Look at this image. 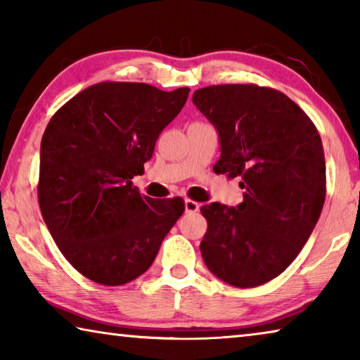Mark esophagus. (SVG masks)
<instances>
[{"instance_id":"34e87169","label":"esophagus","mask_w":360,"mask_h":360,"mask_svg":"<svg viewBox=\"0 0 360 360\" xmlns=\"http://www.w3.org/2000/svg\"><path fill=\"white\" fill-rule=\"evenodd\" d=\"M184 208H186V212H198L200 205L197 202H193V200H186Z\"/></svg>"}]
</instances>
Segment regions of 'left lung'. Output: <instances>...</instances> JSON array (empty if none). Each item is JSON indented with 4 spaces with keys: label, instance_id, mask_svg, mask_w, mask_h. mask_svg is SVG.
Instances as JSON below:
<instances>
[{
    "label": "left lung",
    "instance_id": "1",
    "mask_svg": "<svg viewBox=\"0 0 360 360\" xmlns=\"http://www.w3.org/2000/svg\"><path fill=\"white\" fill-rule=\"evenodd\" d=\"M193 105L219 135V174L240 176L236 208L211 203L200 251L208 270L235 288L265 284L288 268L318 224L326 200L321 136L289 96L254 84L198 89Z\"/></svg>",
    "mask_w": 360,
    "mask_h": 360
}]
</instances>
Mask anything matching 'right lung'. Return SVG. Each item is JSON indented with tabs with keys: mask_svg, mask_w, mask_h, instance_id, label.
Listing matches in <instances>:
<instances>
[{
	"mask_svg": "<svg viewBox=\"0 0 360 360\" xmlns=\"http://www.w3.org/2000/svg\"><path fill=\"white\" fill-rule=\"evenodd\" d=\"M188 92L101 82L49 122L39 154L42 219L65 259L94 283L122 285L141 276L184 212L181 198L143 197L131 179L144 173Z\"/></svg>",
	"mask_w": 360,
	"mask_h": 360,
	"instance_id": "obj_1",
	"label": "right lung"
}]
</instances>
